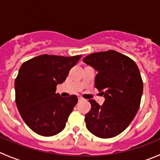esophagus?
<instances>
[{"label": "esophagus", "mask_w": 160, "mask_h": 160, "mask_svg": "<svg viewBox=\"0 0 160 160\" xmlns=\"http://www.w3.org/2000/svg\"><path fill=\"white\" fill-rule=\"evenodd\" d=\"M78 100H79V102H81V101L83 100V98L82 97H79L78 98Z\"/></svg>", "instance_id": "obj_1"}]
</instances>
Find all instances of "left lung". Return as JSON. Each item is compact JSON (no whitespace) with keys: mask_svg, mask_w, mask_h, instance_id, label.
I'll return each mask as SVG.
<instances>
[{"mask_svg":"<svg viewBox=\"0 0 160 160\" xmlns=\"http://www.w3.org/2000/svg\"><path fill=\"white\" fill-rule=\"evenodd\" d=\"M83 62L98 72L94 85L105 98L102 105L89 100L87 128L101 138L116 137L129 126L140 107L143 81L138 67L129 57L112 50L91 54Z\"/></svg>","mask_w":160,"mask_h":160,"instance_id":"obj_1","label":"left lung"}]
</instances>
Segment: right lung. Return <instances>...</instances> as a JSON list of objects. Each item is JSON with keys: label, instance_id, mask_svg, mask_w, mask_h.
Wrapping results in <instances>:
<instances>
[{"label": "right lung", "instance_id": "obj_1", "mask_svg": "<svg viewBox=\"0 0 160 160\" xmlns=\"http://www.w3.org/2000/svg\"><path fill=\"white\" fill-rule=\"evenodd\" d=\"M81 56L41 55L20 67L15 80V102L26 124L37 134L50 137L66 127L78 98H62L55 91Z\"/></svg>", "mask_w": 160, "mask_h": 160}]
</instances>
